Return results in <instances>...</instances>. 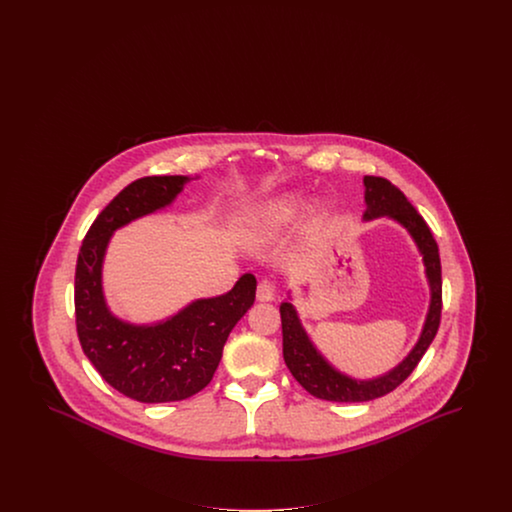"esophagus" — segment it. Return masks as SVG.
I'll use <instances>...</instances> for the list:
<instances>
[{"label": "esophagus", "instance_id": "1", "mask_svg": "<svg viewBox=\"0 0 512 512\" xmlns=\"http://www.w3.org/2000/svg\"><path fill=\"white\" fill-rule=\"evenodd\" d=\"M274 295H276V288H274L272 282H268V280L259 282V286H257V299L259 301H272Z\"/></svg>", "mask_w": 512, "mask_h": 512}]
</instances>
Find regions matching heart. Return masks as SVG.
I'll return each instance as SVG.
<instances>
[{"label": "heart", "mask_w": 512, "mask_h": 512, "mask_svg": "<svg viewBox=\"0 0 512 512\" xmlns=\"http://www.w3.org/2000/svg\"><path fill=\"white\" fill-rule=\"evenodd\" d=\"M295 211H297V199L295 197H282L280 201H276L272 207H270V211H268V220L272 222V224H286V222H290L293 219V215H295Z\"/></svg>", "instance_id": "heart-1"}]
</instances>
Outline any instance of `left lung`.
<instances>
[{"label":"left lung","mask_w":512,"mask_h":512,"mask_svg":"<svg viewBox=\"0 0 512 512\" xmlns=\"http://www.w3.org/2000/svg\"><path fill=\"white\" fill-rule=\"evenodd\" d=\"M365 219H378V217H391L399 220L414 238L420 253L424 255L426 274L432 286V303L426 317L424 330L420 340L414 345L411 355L386 376L376 380L357 382L340 374L328 365L311 340L307 338L305 330L299 324L297 313L292 303L280 305L282 317V338H284V361L290 368L293 378L318 399L338 401V403H359V401H372L378 397L388 395L390 391L401 386L413 372L420 359L424 357L426 349L438 334L441 322V261L436 238L426 224V220L418 215V211L411 205L405 194L393 186L390 180L382 176H365Z\"/></svg>","instance_id":"8db88e82"}]
</instances>
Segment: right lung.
I'll list each match as a JSON object with an SVG mask.
<instances>
[{"instance_id":"obj_1","label":"right lung","mask_w":512,"mask_h":512,"mask_svg":"<svg viewBox=\"0 0 512 512\" xmlns=\"http://www.w3.org/2000/svg\"><path fill=\"white\" fill-rule=\"evenodd\" d=\"M188 176H146L128 184L92 222L74 272L76 332L101 378L142 403L182 401L203 390L224 343L255 301L257 280L244 274L213 299H199L171 320L132 326L113 317L101 293V261L111 234L130 220L169 205Z\"/></svg>"}]
</instances>
